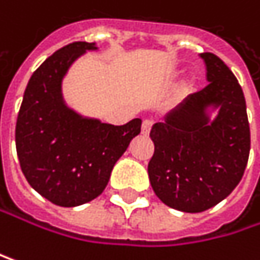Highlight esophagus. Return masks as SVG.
<instances>
[{
  "mask_svg": "<svg viewBox=\"0 0 260 260\" xmlns=\"http://www.w3.org/2000/svg\"><path fill=\"white\" fill-rule=\"evenodd\" d=\"M151 127H152V121H151V120H145L143 124H142V134H143V136H149Z\"/></svg>",
  "mask_w": 260,
  "mask_h": 260,
  "instance_id": "esophagus-1",
  "label": "esophagus"
}]
</instances>
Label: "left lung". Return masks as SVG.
<instances>
[{"label":"left lung","mask_w":260,"mask_h":260,"mask_svg":"<svg viewBox=\"0 0 260 260\" xmlns=\"http://www.w3.org/2000/svg\"><path fill=\"white\" fill-rule=\"evenodd\" d=\"M207 67L204 89L190 94L151 129L154 155L148 165L155 195L169 207L198 213L239 184L250 155V124L242 88L213 53H201ZM209 106L219 107L213 122Z\"/></svg>","instance_id":"obj_1"}]
</instances>
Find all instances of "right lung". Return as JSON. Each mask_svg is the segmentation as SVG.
I'll return each mask as SVG.
<instances>
[{
    "label": "right lung",
    "mask_w": 260,
    "mask_h": 260,
    "mask_svg": "<svg viewBox=\"0 0 260 260\" xmlns=\"http://www.w3.org/2000/svg\"><path fill=\"white\" fill-rule=\"evenodd\" d=\"M89 42H73L44 60L31 74L18 112L15 140L28 184L60 207H76L97 198L111 171L140 134L142 120L121 126L85 118L62 99V79Z\"/></svg>",
    "instance_id": "add662e5"
}]
</instances>
